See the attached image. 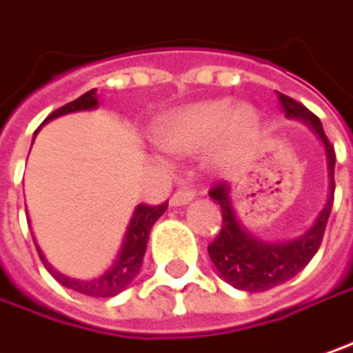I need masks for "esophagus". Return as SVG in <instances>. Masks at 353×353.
Here are the masks:
<instances>
[{"label": "esophagus", "mask_w": 353, "mask_h": 353, "mask_svg": "<svg viewBox=\"0 0 353 353\" xmlns=\"http://www.w3.org/2000/svg\"><path fill=\"white\" fill-rule=\"evenodd\" d=\"M194 197H196V192H194L192 188L177 190L176 194L172 196V205H185V203H190Z\"/></svg>", "instance_id": "esophagus-1"}]
</instances>
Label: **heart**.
<instances>
[{
  "instance_id": "heart-1",
  "label": "heart",
  "mask_w": 353,
  "mask_h": 353,
  "mask_svg": "<svg viewBox=\"0 0 353 353\" xmlns=\"http://www.w3.org/2000/svg\"><path fill=\"white\" fill-rule=\"evenodd\" d=\"M259 117L252 105L232 99L201 101L176 110L157 125L156 139L168 154H194L212 145V163L228 170L238 163L258 134Z\"/></svg>"
}]
</instances>
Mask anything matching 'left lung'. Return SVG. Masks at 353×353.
<instances>
[{"label": "left lung", "mask_w": 353, "mask_h": 353, "mask_svg": "<svg viewBox=\"0 0 353 353\" xmlns=\"http://www.w3.org/2000/svg\"><path fill=\"white\" fill-rule=\"evenodd\" d=\"M278 99L285 112V117H298L301 121H305L318 134L323 148H325L327 177H330L327 201L320 212V216L314 221V225L303 236L292 239V241L274 243V241H261L243 230V225L236 218L228 183L218 181L210 190L212 199H216L221 208L223 223H221V232L218 234V238L208 245V254L214 261V265L218 268L221 278L243 292H265V290L280 285L283 281L292 280L296 274H300L301 270L310 263V259L316 256V252L320 250L327 218H330V212L334 205L336 152L321 128L320 117L312 114L305 105H301L300 101L292 99L290 95L278 92Z\"/></svg>", "instance_id": "left-lung-1"}]
</instances>
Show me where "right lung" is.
<instances>
[{"label": "right lung", "mask_w": 353, "mask_h": 353, "mask_svg": "<svg viewBox=\"0 0 353 353\" xmlns=\"http://www.w3.org/2000/svg\"><path fill=\"white\" fill-rule=\"evenodd\" d=\"M94 108H97V95H95V90H90V92H85L81 97H77V99H73L70 103L61 105L59 110H55L53 114L48 115V119L43 123H48L50 119L59 117V115L83 112V110H94ZM165 210H168V201L165 203H159V205L139 203L135 208L132 219H130L128 232L123 236V243H121V250H119V254L115 258L114 265L103 276H99L95 280H73V278H68V276L59 274L57 270H53L52 263H48V259L43 258V254L37 248V243H35V248L39 252V258L43 261L46 270L61 285L70 288L73 292H79L83 296H90V298H114L119 292H123L134 281L135 276H137V272H139V268L143 263L145 245H148V239H150L152 225L156 223L157 219L161 218V214Z\"/></svg>", "instance_id": "1"}]
</instances>
